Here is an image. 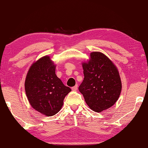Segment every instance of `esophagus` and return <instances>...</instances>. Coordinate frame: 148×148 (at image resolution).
<instances>
[{
	"mask_svg": "<svg viewBox=\"0 0 148 148\" xmlns=\"http://www.w3.org/2000/svg\"><path fill=\"white\" fill-rule=\"evenodd\" d=\"M77 85H76L75 86L72 87V91H77Z\"/></svg>",
	"mask_w": 148,
	"mask_h": 148,
	"instance_id": "esophagus-1",
	"label": "esophagus"
}]
</instances>
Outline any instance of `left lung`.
<instances>
[{"mask_svg": "<svg viewBox=\"0 0 148 148\" xmlns=\"http://www.w3.org/2000/svg\"><path fill=\"white\" fill-rule=\"evenodd\" d=\"M88 62L82 64L84 79L79 91L90 108L101 112L118 100L121 81L118 70L104 54L92 52Z\"/></svg>", "mask_w": 148, "mask_h": 148, "instance_id": "obj_1", "label": "left lung"}]
</instances>
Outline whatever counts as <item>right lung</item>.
Wrapping results in <instances>:
<instances>
[{
	"instance_id": "right-lung-1",
	"label": "right lung",
	"mask_w": 148,
	"mask_h": 148,
	"mask_svg": "<svg viewBox=\"0 0 148 148\" xmlns=\"http://www.w3.org/2000/svg\"><path fill=\"white\" fill-rule=\"evenodd\" d=\"M25 89L29 103L46 116L58 113L66 95L71 92L56 74V65L49 56L34 62L27 74Z\"/></svg>"
}]
</instances>
